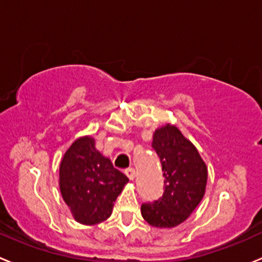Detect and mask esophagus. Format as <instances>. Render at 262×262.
Segmentation results:
<instances>
[{
    "instance_id": "obj_1",
    "label": "esophagus",
    "mask_w": 262,
    "mask_h": 262,
    "mask_svg": "<svg viewBox=\"0 0 262 262\" xmlns=\"http://www.w3.org/2000/svg\"><path fill=\"white\" fill-rule=\"evenodd\" d=\"M125 175L129 178L130 180H133L136 178V170L133 167H129V169L125 170Z\"/></svg>"
}]
</instances>
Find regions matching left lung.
Wrapping results in <instances>:
<instances>
[{"label":"left lung","instance_id":"8db88e82","mask_svg":"<svg viewBox=\"0 0 262 262\" xmlns=\"http://www.w3.org/2000/svg\"><path fill=\"white\" fill-rule=\"evenodd\" d=\"M152 147L161 161L165 190L157 201L142 205V216L152 227L174 228L204 199L207 166L194 144L171 124L155 130Z\"/></svg>","mask_w":262,"mask_h":262}]
</instances>
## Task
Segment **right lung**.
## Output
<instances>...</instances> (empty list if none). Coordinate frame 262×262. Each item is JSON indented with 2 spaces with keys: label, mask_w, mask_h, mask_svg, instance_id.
Returning a JSON list of instances; mask_svg holds the SVG:
<instances>
[{
  "label": "right lung",
  "mask_w": 262,
  "mask_h": 262,
  "mask_svg": "<svg viewBox=\"0 0 262 262\" xmlns=\"http://www.w3.org/2000/svg\"><path fill=\"white\" fill-rule=\"evenodd\" d=\"M60 192L73 217L84 225L105 222L114 202L129 182L110 159L96 149L95 138L84 136L73 142L60 164Z\"/></svg>",
  "instance_id": "add662e5"
}]
</instances>
